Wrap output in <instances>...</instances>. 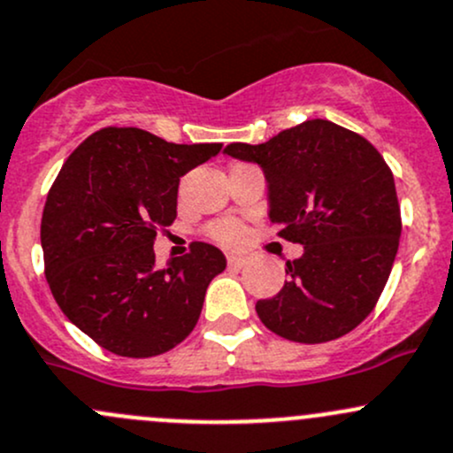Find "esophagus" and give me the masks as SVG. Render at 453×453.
Listing matches in <instances>:
<instances>
[{"mask_svg":"<svg viewBox=\"0 0 453 453\" xmlns=\"http://www.w3.org/2000/svg\"><path fill=\"white\" fill-rule=\"evenodd\" d=\"M226 261H228V265L235 267V270H242V267H244V265L248 264L246 257H242V255H231Z\"/></svg>","mask_w":453,"mask_h":453,"instance_id":"1","label":"esophagus"}]
</instances>
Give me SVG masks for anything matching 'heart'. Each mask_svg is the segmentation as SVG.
<instances>
[{
  "instance_id": "heart-1",
  "label": "heart",
  "mask_w": 453,
  "mask_h": 453,
  "mask_svg": "<svg viewBox=\"0 0 453 453\" xmlns=\"http://www.w3.org/2000/svg\"><path fill=\"white\" fill-rule=\"evenodd\" d=\"M209 235H211L216 242H220V244L233 246V244H237V242L242 240L244 231H242L240 222L226 218V220L213 222V225L209 226Z\"/></svg>"
}]
</instances>
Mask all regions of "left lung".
Here are the masks:
<instances>
[{
    "mask_svg": "<svg viewBox=\"0 0 453 453\" xmlns=\"http://www.w3.org/2000/svg\"><path fill=\"white\" fill-rule=\"evenodd\" d=\"M226 155L265 174L270 222L304 252L285 267L283 289L257 303L272 333L298 343L343 337L372 313L397 246L395 181L363 135L313 119L264 144L233 142Z\"/></svg>",
    "mask_w": 453,
    "mask_h": 453,
    "instance_id": "left-lung-1",
    "label": "left lung"
}]
</instances>
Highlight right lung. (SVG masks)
Instances as JSON below:
<instances>
[{
  "label": "right lung",
  "instance_id": "right-lung-1",
  "mask_svg": "<svg viewBox=\"0 0 453 453\" xmlns=\"http://www.w3.org/2000/svg\"><path fill=\"white\" fill-rule=\"evenodd\" d=\"M220 149L105 127L65 162L42 209L45 276L62 313L101 348L149 358L194 330L225 255L194 242L159 270L153 244L177 218L179 179Z\"/></svg>",
  "mask_w": 453,
  "mask_h": 453
}]
</instances>
